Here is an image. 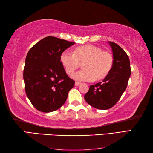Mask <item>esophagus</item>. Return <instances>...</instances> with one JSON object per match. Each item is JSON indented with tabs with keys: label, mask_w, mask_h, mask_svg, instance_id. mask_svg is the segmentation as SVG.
Instances as JSON below:
<instances>
[{
	"label": "esophagus",
	"mask_w": 153,
	"mask_h": 153,
	"mask_svg": "<svg viewBox=\"0 0 153 153\" xmlns=\"http://www.w3.org/2000/svg\"><path fill=\"white\" fill-rule=\"evenodd\" d=\"M80 84H81V83H80V82H75V86H79V85H80Z\"/></svg>",
	"instance_id": "34e87169"
}]
</instances>
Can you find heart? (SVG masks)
Here are the masks:
<instances>
[{"label":"heart","instance_id":"heart-1","mask_svg":"<svg viewBox=\"0 0 153 153\" xmlns=\"http://www.w3.org/2000/svg\"><path fill=\"white\" fill-rule=\"evenodd\" d=\"M61 62L69 76L83 65L84 70L75 74L73 77L79 81L92 82L103 79L112 69L113 57L110 53L102 51L98 46L87 45L75 48L74 53L65 51L61 55Z\"/></svg>","mask_w":153,"mask_h":153}]
</instances>
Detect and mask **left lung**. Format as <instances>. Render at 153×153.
Returning a JSON list of instances; mask_svg holds the SVG:
<instances>
[{
  "mask_svg": "<svg viewBox=\"0 0 153 153\" xmlns=\"http://www.w3.org/2000/svg\"><path fill=\"white\" fill-rule=\"evenodd\" d=\"M113 51L112 69L102 82L90 86L84 99L97 109L113 107L125 91L131 75L130 61L128 55L115 42H108Z\"/></svg>",
  "mask_w": 153,
  "mask_h": 153,
  "instance_id": "obj_1",
  "label": "left lung"
}]
</instances>
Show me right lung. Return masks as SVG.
<instances>
[{
	"label": "right lung",
	"instance_id": "obj_1",
	"mask_svg": "<svg viewBox=\"0 0 153 153\" xmlns=\"http://www.w3.org/2000/svg\"><path fill=\"white\" fill-rule=\"evenodd\" d=\"M74 44L47 36L28 51L24 69L25 90L37 110L53 112L65 102L75 82L67 75L60 58L61 54Z\"/></svg>",
	"mask_w": 153,
	"mask_h": 153
}]
</instances>
